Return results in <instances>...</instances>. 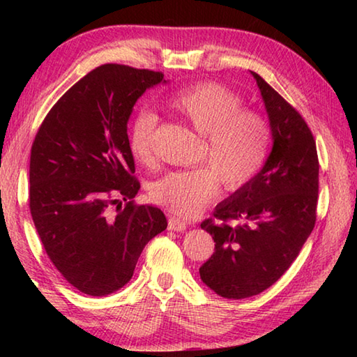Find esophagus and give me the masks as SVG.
Wrapping results in <instances>:
<instances>
[{"mask_svg": "<svg viewBox=\"0 0 357 357\" xmlns=\"http://www.w3.org/2000/svg\"><path fill=\"white\" fill-rule=\"evenodd\" d=\"M185 228L187 223L178 219V217H170V219H168V229H170V231H184Z\"/></svg>", "mask_w": 357, "mask_h": 357, "instance_id": "obj_1", "label": "esophagus"}]
</instances>
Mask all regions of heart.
<instances>
[{
  "instance_id": "obj_1",
  "label": "heart",
  "mask_w": 357,
  "mask_h": 357,
  "mask_svg": "<svg viewBox=\"0 0 357 357\" xmlns=\"http://www.w3.org/2000/svg\"><path fill=\"white\" fill-rule=\"evenodd\" d=\"M168 107L204 137L202 160L208 167L172 172L151 185L149 195L179 217H193L219 192V179L238 190L257 176L268 157L271 129L255 110H244L243 99L219 83H200L173 94ZM157 114L142 110L132 121L129 146L142 164L154 160Z\"/></svg>"
}]
</instances>
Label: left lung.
I'll list each match as a JSON object with an SVG mask.
<instances>
[{"mask_svg":"<svg viewBox=\"0 0 357 357\" xmlns=\"http://www.w3.org/2000/svg\"><path fill=\"white\" fill-rule=\"evenodd\" d=\"M273 149L249 184L215 206L202 228L215 252L200 268L204 285L227 299L259 294L299 255L317 220L318 154L301 114L255 72Z\"/></svg>","mask_w":357,"mask_h":357,"instance_id":"1","label":"left lung"}]
</instances>
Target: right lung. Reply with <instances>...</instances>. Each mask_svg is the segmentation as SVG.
I'll return each instance as SVG.
<instances>
[{"mask_svg":"<svg viewBox=\"0 0 357 357\" xmlns=\"http://www.w3.org/2000/svg\"><path fill=\"white\" fill-rule=\"evenodd\" d=\"M162 72L104 64L59 99L38 130L29 159V209L42 245L72 287L107 296L132 279L151 239L167 228L140 190L128 123ZM123 201L126 206L121 208ZM118 204L119 213H111Z\"/></svg>","mask_w":357,"mask_h":357,"instance_id":"right-lung-1","label":"right lung"}]
</instances>
